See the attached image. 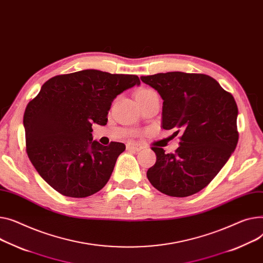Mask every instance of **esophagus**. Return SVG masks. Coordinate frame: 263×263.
I'll list each match as a JSON object with an SVG mask.
<instances>
[{"instance_id": "1", "label": "esophagus", "mask_w": 263, "mask_h": 263, "mask_svg": "<svg viewBox=\"0 0 263 263\" xmlns=\"http://www.w3.org/2000/svg\"><path fill=\"white\" fill-rule=\"evenodd\" d=\"M127 149L131 150V151H141L143 149V146L141 144L130 142L127 144Z\"/></svg>"}]
</instances>
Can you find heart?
Listing matches in <instances>:
<instances>
[{
  "mask_svg": "<svg viewBox=\"0 0 263 263\" xmlns=\"http://www.w3.org/2000/svg\"><path fill=\"white\" fill-rule=\"evenodd\" d=\"M145 91H148V90H144V91H142V92H145Z\"/></svg>",
  "mask_w": 263,
  "mask_h": 263,
  "instance_id": "heart-1",
  "label": "heart"
}]
</instances>
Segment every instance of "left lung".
Listing matches in <instances>:
<instances>
[{
  "instance_id": "obj_1",
  "label": "left lung",
  "mask_w": 263,
  "mask_h": 263,
  "mask_svg": "<svg viewBox=\"0 0 263 263\" xmlns=\"http://www.w3.org/2000/svg\"><path fill=\"white\" fill-rule=\"evenodd\" d=\"M141 80L164 100L163 129L182 134L174 153L152 148L156 162L147 178L167 196L195 195L213 181L236 149L237 103L217 80L204 74L169 72Z\"/></svg>"
}]
</instances>
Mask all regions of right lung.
Instances as JSON below:
<instances>
[{"label": "right lung", "mask_w": 263, "mask_h": 263, "mask_svg": "<svg viewBox=\"0 0 263 263\" xmlns=\"http://www.w3.org/2000/svg\"><path fill=\"white\" fill-rule=\"evenodd\" d=\"M136 75L83 69L47 80L26 107V151L41 178L61 195L90 197L108 183L126 146L93 141L92 126L107 125L117 95L139 85Z\"/></svg>", "instance_id": "add662e5"}]
</instances>
